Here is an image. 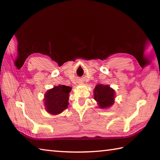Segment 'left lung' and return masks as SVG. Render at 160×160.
<instances>
[{
    "instance_id": "8db88e82",
    "label": "left lung",
    "mask_w": 160,
    "mask_h": 160,
    "mask_svg": "<svg viewBox=\"0 0 160 160\" xmlns=\"http://www.w3.org/2000/svg\"><path fill=\"white\" fill-rule=\"evenodd\" d=\"M114 90L109 85H97L94 91V98L100 108L104 109L112 106L114 100Z\"/></svg>"
}]
</instances>
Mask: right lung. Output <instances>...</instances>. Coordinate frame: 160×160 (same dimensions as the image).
I'll return each mask as SVG.
<instances>
[{
    "instance_id": "right-lung-1",
    "label": "right lung",
    "mask_w": 160,
    "mask_h": 160,
    "mask_svg": "<svg viewBox=\"0 0 160 160\" xmlns=\"http://www.w3.org/2000/svg\"><path fill=\"white\" fill-rule=\"evenodd\" d=\"M70 91V87L61 85L48 90L44 97V104L47 112L56 115L66 109L68 105V101Z\"/></svg>"
}]
</instances>
